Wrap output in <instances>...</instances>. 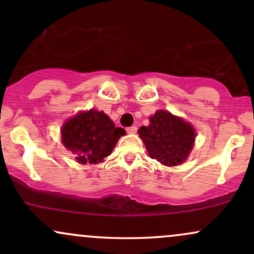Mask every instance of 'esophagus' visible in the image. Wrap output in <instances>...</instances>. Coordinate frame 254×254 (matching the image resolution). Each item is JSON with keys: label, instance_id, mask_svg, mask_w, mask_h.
<instances>
[{"label": "esophagus", "instance_id": "obj_1", "mask_svg": "<svg viewBox=\"0 0 254 254\" xmlns=\"http://www.w3.org/2000/svg\"><path fill=\"white\" fill-rule=\"evenodd\" d=\"M136 131H137V127H135V125H132V127H127V133H136Z\"/></svg>", "mask_w": 254, "mask_h": 254}]
</instances>
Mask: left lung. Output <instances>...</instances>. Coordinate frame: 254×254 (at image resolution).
I'll return each instance as SVG.
<instances>
[{"instance_id":"1","label":"left lung","mask_w":254,"mask_h":254,"mask_svg":"<svg viewBox=\"0 0 254 254\" xmlns=\"http://www.w3.org/2000/svg\"><path fill=\"white\" fill-rule=\"evenodd\" d=\"M148 127H141L139 137L151 159L168 166L182 165L193 148L196 131L183 118L159 110L149 118Z\"/></svg>"}]
</instances>
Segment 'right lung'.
<instances>
[{
  "label": "right lung",
  "mask_w": 254,
  "mask_h": 254,
  "mask_svg": "<svg viewBox=\"0 0 254 254\" xmlns=\"http://www.w3.org/2000/svg\"><path fill=\"white\" fill-rule=\"evenodd\" d=\"M62 143L74 154L78 164H98L112 153L125 130L116 127L104 112L82 111L63 124Z\"/></svg>",
  "instance_id": "1"
}]
</instances>
